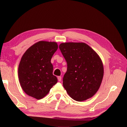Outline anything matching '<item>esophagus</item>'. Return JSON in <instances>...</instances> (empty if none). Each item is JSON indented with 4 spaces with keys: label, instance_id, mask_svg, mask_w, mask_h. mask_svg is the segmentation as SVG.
<instances>
[{
    "label": "esophagus",
    "instance_id": "esophagus-1",
    "mask_svg": "<svg viewBox=\"0 0 127 127\" xmlns=\"http://www.w3.org/2000/svg\"><path fill=\"white\" fill-rule=\"evenodd\" d=\"M58 80L59 82H61L62 80V77L61 76H59V77H58Z\"/></svg>",
    "mask_w": 127,
    "mask_h": 127
}]
</instances>
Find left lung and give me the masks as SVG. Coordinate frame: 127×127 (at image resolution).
<instances>
[{
    "instance_id": "obj_1",
    "label": "left lung",
    "mask_w": 127,
    "mask_h": 127,
    "mask_svg": "<svg viewBox=\"0 0 127 127\" xmlns=\"http://www.w3.org/2000/svg\"><path fill=\"white\" fill-rule=\"evenodd\" d=\"M59 49L67 63L63 85L68 95L78 102L92 98L98 91L103 78L100 58L84 43H63Z\"/></svg>"
}]
</instances>
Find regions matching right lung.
I'll use <instances>...</instances> for the list:
<instances>
[{"label":"right lung","mask_w":127,"mask_h":127,"mask_svg":"<svg viewBox=\"0 0 127 127\" xmlns=\"http://www.w3.org/2000/svg\"><path fill=\"white\" fill-rule=\"evenodd\" d=\"M58 48L56 42L39 41L23 55L18 77L20 86L27 95L40 99L57 83V78L53 74L51 59Z\"/></svg>","instance_id":"1"}]
</instances>
